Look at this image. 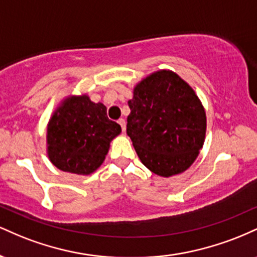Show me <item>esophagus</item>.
I'll return each instance as SVG.
<instances>
[{
	"label": "esophagus",
	"mask_w": 257,
	"mask_h": 257,
	"mask_svg": "<svg viewBox=\"0 0 257 257\" xmlns=\"http://www.w3.org/2000/svg\"><path fill=\"white\" fill-rule=\"evenodd\" d=\"M118 124L120 125V128H122V131L125 132V120L123 119V118L118 119Z\"/></svg>",
	"instance_id": "obj_1"
}]
</instances>
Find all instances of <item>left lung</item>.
<instances>
[{
	"label": "left lung",
	"instance_id": "left-lung-1",
	"mask_svg": "<svg viewBox=\"0 0 257 257\" xmlns=\"http://www.w3.org/2000/svg\"><path fill=\"white\" fill-rule=\"evenodd\" d=\"M126 134L139 158L163 178L184 173L203 147L205 111L188 83L169 70L153 72L128 101Z\"/></svg>",
	"mask_w": 257,
	"mask_h": 257
}]
</instances>
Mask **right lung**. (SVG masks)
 I'll list each match as a JSON object with an SVG mask.
<instances>
[{
    "instance_id": "add662e5",
    "label": "right lung",
    "mask_w": 257,
    "mask_h": 257,
    "mask_svg": "<svg viewBox=\"0 0 257 257\" xmlns=\"http://www.w3.org/2000/svg\"><path fill=\"white\" fill-rule=\"evenodd\" d=\"M120 132L118 123L108 119L104 104H95L85 94L69 96L49 119L47 153L58 169L89 175L101 166Z\"/></svg>"
}]
</instances>
